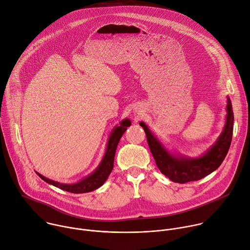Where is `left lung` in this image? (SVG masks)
<instances>
[{
  "mask_svg": "<svg viewBox=\"0 0 250 250\" xmlns=\"http://www.w3.org/2000/svg\"><path fill=\"white\" fill-rule=\"evenodd\" d=\"M227 111V123L219 139L206 154L197 159L173 157L162 147L145 124L140 123L145 131L150 151L161 173L175 183L186 184L201 180L218 169L228 154L232 138L233 112L229 98H228Z\"/></svg>",
  "mask_w": 250,
  "mask_h": 250,
  "instance_id": "obj_1",
  "label": "left lung"
}]
</instances>
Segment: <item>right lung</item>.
I'll list each match as a JSON object with an SVG mask.
<instances>
[{
	"label": "right lung",
	"instance_id": "1",
	"mask_svg": "<svg viewBox=\"0 0 250 250\" xmlns=\"http://www.w3.org/2000/svg\"><path fill=\"white\" fill-rule=\"evenodd\" d=\"M130 124L131 123L129 120H125L121 123V125L115 127V129L113 130V132L109 138L106 154H105L100 166L98 167V169L92 175L85 178L84 180H82L81 182L74 184V185H64V184H60V183L51 181L38 173H37V175L44 182H46L56 188H59L62 190L71 192V193H85V192H89V191L97 189L105 183V181L108 179L109 175L111 174L113 167H114V159H115L117 146L120 142L121 137L126 130L127 126L130 125Z\"/></svg>",
	"mask_w": 250,
	"mask_h": 250
}]
</instances>
